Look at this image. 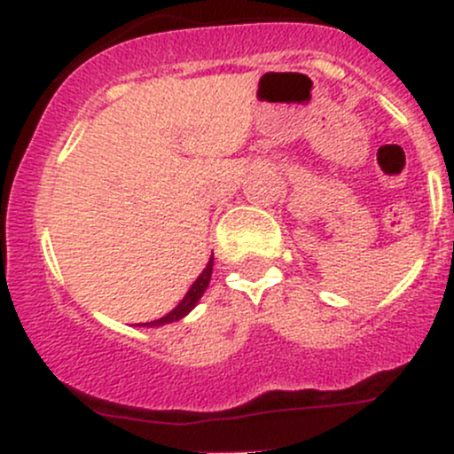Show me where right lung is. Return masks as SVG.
<instances>
[{
  "mask_svg": "<svg viewBox=\"0 0 454 454\" xmlns=\"http://www.w3.org/2000/svg\"><path fill=\"white\" fill-rule=\"evenodd\" d=\"M211 273H213V256H211L209 262H207L205 270H202V273L198 275V279L194 281V284H192V288L187 290V294L184 296V301H181V303L176 305L173 311H168V314H166L164 317H160V320H153V322H145L143 326L170 325V322H176V320H181V317H185L192 309H194L198 301H200V296L205 294L207 286H209V281H211Z\"/></svg>",
  "mask_w": 454,
  "mask_h": 454,
  "instance_id": "right-lung-1",
  "label": "right lung"
}]
</instances>
